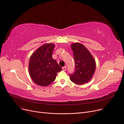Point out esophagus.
<instances>
[{
  "label": "esophagus",
  "instance_id": "34e87169",
  "mask_svg": "<svg viewBox=\"0 0 124 124\" xmlns=\"http://www.w3.org/2000/svg\"><path fill=\"white\" fill-rule=\"evenodd\" d=\"M62 70L63 71H65L66 70V66H64V67H62Z\"/></svg>",
  "mask_w": 124,
  "mask_h": 124
}]
</instances>
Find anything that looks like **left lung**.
I'll return each instance as SVG.
<instances>
[{
	"label": "left lung",
	"instance_id": "left-lung-1",
	"mask_svg": "<svg viewBox=\"0 0 124 124\" xmlns=\"http://www.w3.org/2000/svg\"><path fill=\"white\" fill-rule=\"evenodd\" d=\"M75 61V72L70 74V79L73 83L82 85L88 82L95 72V60L89 50L82 44L74 43L71 45Z\"/></svg>",
	"mask_w": 124,
	"mask_h": 124
}]
</instances>
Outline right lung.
Returning a JSON list of instances; mask_svg holds the SVG:
<instances>
[{
  "instance_id": "1",
  "label": "right lung",
  "mask_w": 124,
  "mask_h": 124,
  "mask_svg": "<svg viewBox=\"0 0 124 124\" xmlns=\"http://www.w3.org/2000/svg\"><path fill=\"white\" fill-rule=\"evenodd\" d=\"M55 45L45 44L37 49L31 55L29 64L30 77L37 85L48 86L56 79L57 73L62 68L52 58Z\"/></svg>"
}]
</instances>
